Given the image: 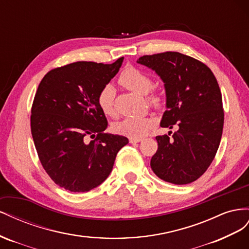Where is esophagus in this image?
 <instances>
[{
  "label": "esophagus",
  "instance_id": "34e87169",
  "mask_svg": "<svg viewBox=\"0 0 249 249\" xmlns=\"http://www.w3.org/2000/svg\"><path fill=\"white\" fill-rule=\"evenodd\" d=\"M141 141H142V139H133V138L129 139L130 144H136V143H139V142H141Z\"/></svg>",
  "mask_w": 249,
  "mask_h": 249
}]
</instances>
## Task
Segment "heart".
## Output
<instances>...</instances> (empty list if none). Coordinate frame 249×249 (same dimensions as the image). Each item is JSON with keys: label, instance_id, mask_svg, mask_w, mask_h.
<instances>
[{"label": "heart", "instance_id": "1", "mask_svg": "<svg viewBox=\"0 0 249 249\" xmlns=\"http://www.w3.org/2000/svg\"><path fill=\"white\" fill-rule=\"evenodd\" d=\"M119 81L126 89L140 95L148 94L153 85L150 77L133 67L126 68L121 73ZM115 95V88L110 83L104 85L98 94L97 104L100 110L107 117H115L117 115ZM147 101L154 107L159 108L162 104V98L159 94H151L147 97ZM152 125L153 121L150 118H127L115 124V130L126 137L141 139L146 136Z\"/></svg>", "mask_w": 249, "mask_h": 249}]
</instances>
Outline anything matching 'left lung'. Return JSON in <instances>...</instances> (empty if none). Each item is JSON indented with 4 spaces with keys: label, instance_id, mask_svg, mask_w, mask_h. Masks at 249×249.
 Here are the masks:
<instances>
[{
    "label": "left lung",
    "instance_id": "obj_1",
    "mask_svg": "<svg viewBox=\"0 0 249 249\" xmlns=\"http://www.w3.org/2000/svg\"><path fill=\"white\" fill-rule=\"evenodd\" d=\"M153 70L164 82L166 108L160 126L172 138L158 136L150 166L160 179L174 184L193 182L207 171L222 137V96L210 68L188 55L165 52L137 61Z\"/></svg>",
    "mask_w": 249,
    "mask_h": 249
}]
</instances>
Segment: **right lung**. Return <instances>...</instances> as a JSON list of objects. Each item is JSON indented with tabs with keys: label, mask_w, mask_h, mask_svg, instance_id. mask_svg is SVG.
<instances>
[{
	"label": "right lung",
	"mask_w": 249,
	"mask_h": 249,
	"mask_svg": "<svg viewBox=\"0 0 249 249\" xmlns=\"http://www.w3.org/2000/svg\"><path fill=\"white\" fill-rule=\"evenodd\" d=\"M123 59L70 63L50 71L38 85L31 109L34 145L48 175L68 191L88 192L101 184L128 144L123 136L104 132L107 120L97 104Z\"/></svg>",
	"instance_id": "right-lung-1"
}]
</instances>
